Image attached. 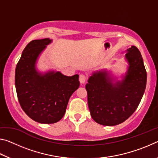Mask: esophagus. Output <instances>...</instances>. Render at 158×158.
I'll list each match as a JSON object with an SVG mask.
<instances>
[{
	"instance_id": "obj_1",
	"label": "esophagus",
	"mask_w": 158,
	"mask_h": 158,
	"mask_svg": "<svg viewBox=\"0 0 158 158\" xmlns=\"http://www.w3.org/2000/svg\"><path fill=\"white\" fill-rule=\"evenodd\" d=\"M79 81L81 84H84L85 82V79H86V77L84 75V74H79Z\"/></svg>"
}]
</instances>
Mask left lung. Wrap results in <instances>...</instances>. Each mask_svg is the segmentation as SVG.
I'll return each instance as SVG.
<instances>
[{
  "mask_svg": "<svg viewBox=\"0 0 158 158\" xmlns=\"http://www.w3.org/2000/svg\"><path fill=\"white\" fill-rule=\"evenodd\" d=\"M129 66L121 81H116L106 70L93 73L85 89L90 116L105 126L122 123L137 109L145 91L147 74L141 53L135 46L127 49Z\"/></svg>",
  "mask_w": 158,
  "mask_h": 158,
  "instance_id": "obj_1",
  "label": "left lung"
}]
</instances>
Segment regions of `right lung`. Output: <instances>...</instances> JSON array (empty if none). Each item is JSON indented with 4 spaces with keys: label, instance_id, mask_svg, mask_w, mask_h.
<instances>
[{
    "label": "right lung",
    "instance_id": "right-lung-1",
    "mask_svg": "<svg viewBox=\"0 0 158 158\" xmlns=\"http://www.w3.org/2000/svg\"><path fill=\"white\" fill-rule=\"evenodd\" d=\"M45 38L26 45L16 67L15 87L23 111L40 123H55L63 117L69 98L79 87L78 74L65 76L60 72L37 70L36 62L47 45Z\"/></svg>",
    "mask_w": 158,
    "mask_h": 158
}]
</instances>
